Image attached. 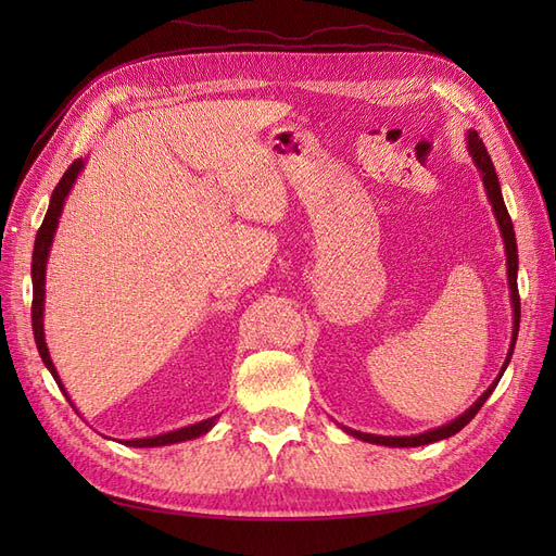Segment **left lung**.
Instances as JSON below:
<instances>
[{"mask_svg": "<svg viewBox=\"0 0 556 556\" xmlns=\"http://www.w3.org/2000/svg\"><path fill=\"white\" fill-rule=\"evenodd\" d=\"M466 141H468V155L473 157L478 172L482 176L484 192H486V197H490V204H492V211L496 215V223H498L501 237H503V245H506L508 285H510V301H513V341H510L508 357H506V362H503L501 374L496 376V380L490 387H486V392L464 415H459L457 419H452L450 425H443L439 429H431V431L417 433V435H374V433H362V431H352V429L343 427L348 433H352L359 441L376 443V445H387V447H417V445H429V443H435V441L450 439V435L462 431L470 422V419L478 415V410L482 408V403L490 399V394L496 390V384H498L503 371H506L508 364H510L515 341H517V331H519V292H517V241H515V229H513V220H510V215H508V208H506V204H503V194H501V185H498V176L494 172V164L490 160V153H486L482 139L478 137V131L470 129Z\"/></svg>", "mask_w": 556, "mask_h": 556, "instance_id": "left-lung-1", "label": "left lung"}]
</instances>
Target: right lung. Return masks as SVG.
Here are the masks:
<instances>
[{"label": "right lung", "instance_id": "add662e5", "mask_svg": "<svg viewBox=\"0 0 556 556\" xmlns=\"http://www.w3.org/2000/svg\"><path fill=\"white\" fill-rule=\"evenodd\" d=\"M83 164L86 160H74L70 169L64 172V176L60 178L58 188L53 190V197H50V206L46 211L43 223L37 231V241H35V252H31V290H35V296H31V329H35V341L39 348V355L46 364V368L50 371V376L55 378L58 387L64 392L66 390L62 387V380L55 371L53 359L48 355V345H46V333H43V299H46V262H48V252L50 245H53V237H55V229H58V220L62 215L64 208V199L70 194V190L74 188V182L83 169ZM66 401L72 403V399L66 396ZM74 406V403H72ZM76 408V406H74ZM217 417H208L204 422H197L190 427H182L169 433H160V435H150V439H134V441H123L129 447H160V445H172V443H180V441H192L199 439V435H204L206 431H211V427L215 425Z\"/></svg>", "mask_w": 556, "mask_h": 556}]
</instances>
